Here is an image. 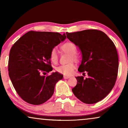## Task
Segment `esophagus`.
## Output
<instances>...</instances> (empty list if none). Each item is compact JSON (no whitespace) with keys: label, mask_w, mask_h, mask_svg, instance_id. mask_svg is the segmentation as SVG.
<instances>
[{"label":"esophagus","mask_w":128,"mask_h":128,"mask_svg":"<svg viewBox=\"0 0 128 128\" xmlns=\"http://www.w3.org/2000/svg\"><path fill=\"white\" fill-rule=\"evenodd\" d=\"M64 79H68V78H70V76H64Z\"/></svg>","instance_id":"obj_1"}]
</instances>
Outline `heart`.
Returning a JSON list of instances; mask_svg holds the SVG:
<instances>
[{"instance_id":"1","label":"heart","mask_w":128,"mask_h":128,"mask_svg":"<svg viewBox=\"0 0 128 128\" xmlns=\"http://www.w3.org/2000/svg\"><path fill=\"white\" fill-rule=\"evenodd\" d=\"M61 49L64 52H67L71 55L70 59L73 60H76L77 56L75 55L77 52V48L74 44L72 42H66L61 46ZM50 60L54 64H56L58 61V54L57 50L56 49H53L50 53ZM75 68V65L73 63H69V64H62L56 68V70L58 72L62 74L65 76H70L74 72Z\"/></svg>"}]
</instances>
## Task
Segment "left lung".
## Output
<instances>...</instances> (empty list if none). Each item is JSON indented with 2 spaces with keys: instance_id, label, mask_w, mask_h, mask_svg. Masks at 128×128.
Segmentation results:
<instances>
[{
  "instance_id": "obj_1",
  "label": "left lung",
  "mask_w": 128,
  "mask_h": 128,
  "mask_svg": "<svg viewBox=\"0 0 128 128\" xmlns=\"http://www.w3.org/2000/svg\"><path fill=\"white\" fill-rule=\"evenodd\" d=\"M67 38L82 54L78 70L88 77H76L72 88L74 96L84 103L94 104L104 99L114 86L118 71V55L114 44L102 31L86 30L66 32Z\"/></svg>"
}]
</instances>
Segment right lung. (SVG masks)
<instances>
[{
	"label": "right lung",
	"mask_w": 128,
	"mask_h": 128,
	"mask_svg": "<svg viewBox=\"0 0 128 128\" xmlns=\"http://www.w3.org/2000/svg\"><path fill=\"white\" fill-rule=\"evenodd\" d=\"M66 37L65 34L59 32L31 31L12 47L8 75L17 94L26 102L42 104L53 95L56 83L64 76L56 72L45 77L41 73L52 70L50 51Z\"/></svg>",
	"instance_id": "1"
}]
</instances>
